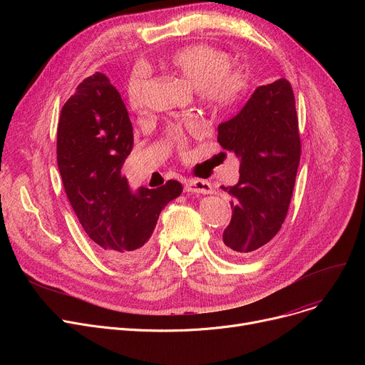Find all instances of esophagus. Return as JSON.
I'll return each instance as SVG.
<instances>
[{"mask_svg": "<svg viewBox=\"0 0 365 365\" xmlns=\"http://www.w3.org/2000/svg\"><path fill=\"white\" fill-rule=\"evenodd\" d=\"M185 192L189 194H212L213 187L205 180H186L185 182Z\"/></svg>", "mask_w": 365, "mask_h": 365, "instance_id": "1", "label": "esophagus"}]
</instances>
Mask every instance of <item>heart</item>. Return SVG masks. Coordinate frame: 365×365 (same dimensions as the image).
Masks as SVG:
<instances>
[{"label":"heart","mask_w":365,"mask_h":365,"mask_svg":"<svg viewBox=\"0 0 365 365\" xmlns=\"http://www.w3.org/2000/svg\"><path fill=\"white\" fill-rule=\"evenodd\" d=\"M158 65L170 75L183 80L197 91L201 102L215 109L234 106L247 88V76L240 71L231 69V56L210 46L195 44L182 47L164 57ZM143 83L145 71L138 68L131 73L127 84L128 101L133 108L140 106ZM183 131L197 134L201 131V127L195 121H189L185 124V130L175 128L171 131V140L180 145Z\"/></svg>","instance_id":"1"}]
</instances>
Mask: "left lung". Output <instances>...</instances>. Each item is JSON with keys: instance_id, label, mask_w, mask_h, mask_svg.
<instances>
[{"instance_id": "left-lung-1", "label": "left lung", "mask_w": 365, "mask_h": 365, "mask_svg": "<svg viewBox=\"0 0 365 365\" xmlns=\"http://www.w3.org/2000/svg\"><path fill=\"white\" fill-rule=\"evenodd\" d=\"M217 133L220 146L240 161L238 183L223 187L232 198V219L219 245L232 257H250L278 234L296 182L300 138L290 83L259 86Z\"/></svg>"}]
</instances>
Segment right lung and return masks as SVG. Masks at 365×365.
<instances>
[{
	"mask_svg": "<svg viewBox=\"0 0 365 365\" xmlns=\"http://www.w3.org/2000/svg\"><path fill=\"white\" fill-rule=\"evenodd\" d=\"M131 146L133 127L121 96L105 73L96 72L62 108L57 167L86 234L120 266L136 264L148 255L160 213L182 194L176 180L133 192L121 173Z\"/></svg>",
	"mask_w": 365,
	"mask_h": 365,
	"instance_id": "obj_1",
	"label": "right lung"
}]
</instances>
